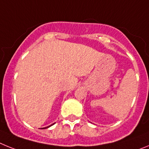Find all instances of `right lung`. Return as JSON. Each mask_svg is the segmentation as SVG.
I'll use <instances>...</instances> for the list:
<instances>
[{
    "mask_svg": "<svg viewBox=\"0 0 149 149\" xmlns=\"http://www.w3.org/2000/svg\"><path fill=\"white\" fill-rule=\"evenodd\" d=\"M54 124H53V125H54ZM51 125H50V126H48V127H43V128H42V129H45V128H48V127H51Z\"/></svg>",
    "mask_w": 149,
    "mask_h": 149,
    "instance_id": "right-lung-1",
    "label": "right lung"
}]
</instances>
